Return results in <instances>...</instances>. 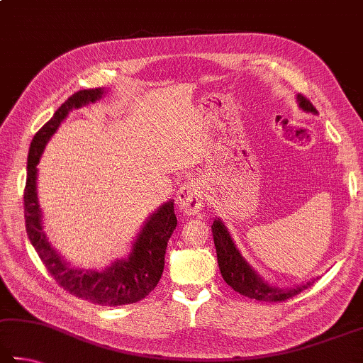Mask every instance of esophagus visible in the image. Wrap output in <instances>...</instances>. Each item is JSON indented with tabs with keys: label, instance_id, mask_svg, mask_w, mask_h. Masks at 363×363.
<instances>
[{
	"label": "esophagus",
	"instance_id": "esophagus-1",
	"mask_svg": "<svg viewBox=\"0 0 363 363\" xmlns=\"http://www.w3.org/2000/svg\"><path fill=\"white\" fill-rule=\"evenodd\" d=\"M204 195L200 187V182L196 181H187L177 190L176 195V204L182 214H196L203 208Z\"/></svg>",
	"mask_w": 363,
	"mask_h": 363
}]
</instances>
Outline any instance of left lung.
Returning a JSON list of instances; mask_svg holds the SVG:
<instances>
[{
  "instance_id": "8db88e82",
  "label": "left lung",
  "mask_w": 363,
  "mask_h": 363,
  "mask_svg": "<svg viewBox=\"0 0 363 363\" xmlns=\"http://www.w3.org/2000/svg\"><path fill=\"white\" fill-rule=\"evenodd\" d=\"M296 103H298L300 109L306 111V113L318 114L315 108L303 95H296ZM211 230H213L217 263H219L222 278L235 292L259 301H284L287 298H291V296L300 294L301 291H305V289H308L314 282V279H311L292 287H278L269 284L268 281L263 279L262 276L249 265V262L245 257L241 255L240 249L236 247L233 238L230 236L225 223H223L219 217L214 219Z\"/></svg>"
}]
</instances>
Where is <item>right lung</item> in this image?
Segmentation results:
<instances>
[{"mask_svg": "<svg viewBox=\"0 0 363 363\" xmlns=\"http://www.w3.org/2000/svg\"><path fill=\"white\" fill-rule=\"evenodd\" d=\"M106 94L104 89L76 91L55 111L54 117L33 138L26 164V186L23 194L26 235L39 259L65 291L79 298L101 306L130 305L143 300L154 291L162 278L168 240L177 225L174 200L163 203L150 214L131 245L128 257L114 260L103 272L72 267L50 245L43 225V211L38 200V163L52 135L72 109L95 103Z\"/></svg>", "mask_w": 363, "mask_h": 363, "instance_id": "1", "label": "right lung"}]
</instances>
